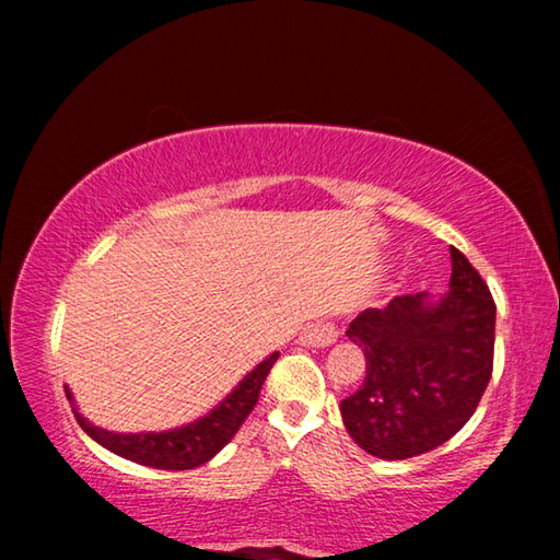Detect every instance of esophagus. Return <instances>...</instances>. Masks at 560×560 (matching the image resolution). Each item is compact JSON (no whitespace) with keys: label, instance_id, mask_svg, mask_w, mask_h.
I'll return each instance as SVG.
<instances>
[{"label":"esophagus","instance_id":"34e87169","mask_svg":"<svg viewBox=\"0 0 560 560\" xmlns=\"http://www.w3.org/2000/svg\"><path fill=\"white\" fill-rule=\"evenodd\" d=\"M336 340H338V326L334 324V320H316V324L303 328V334H301V343L314 346V348L334 346Z\"/></svg>","mask_w":560,"mask_h":560}]
</instances>
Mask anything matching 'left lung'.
Listing matches in <instances>:
<instances>
[{"mask_svg": "<svg viewBox=\"0 0 560 560\" xmlns=\"http://www.w3.org/2000/svg\"><path fill=\"white\" fill-rule=\"evenodd\" d=\"M450 254V293L395 296L346 330L365 355V381L340 415L358 447L377 459L440 447L467 424L491 381L497 303L469 259L454 246Z\"/></svg>", "mask_w": 560, "mask_h": 560, "instance_id": "8db88e82", "label": "left lung"}]
</instances>
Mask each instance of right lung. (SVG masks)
<instances>
[{
  "instance_id": "1",
  "label": "right lung",
  "mask_w": 560,
  "mask_h": 560,
  "mask_svg": "<svg viewBox=\"0 0 560 560\" xmlns=\"http://www.w3.org/2000/svg\"><path fill=\"white\" fill-rule=\"evenodd\" d=\"M277 358L279 353L264 358L252 373H246L242 377V383L236 385L214 410L200 417V420L187 422L183 428L165 432H108L103 428H96V424H91L86 417L79 412V407L73 405V395L69 387H66V397H69L75 422L81 424V430L86 432L91 440H96L101 447L118 454V457L145 464V467L153 469H195L200 467V464L210 462L214 454L240 432L242 422L249 417L254 405H257L261 385L267 381L271 365L277 363Z\"/></svg>"
}]
</instances>
